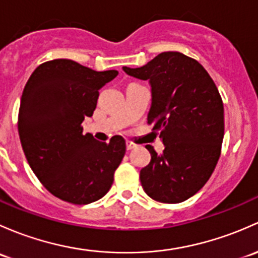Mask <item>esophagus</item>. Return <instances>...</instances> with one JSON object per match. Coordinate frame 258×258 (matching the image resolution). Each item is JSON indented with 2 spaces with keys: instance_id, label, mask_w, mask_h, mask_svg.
<instances>
[{
  "instance_id": "esophagus-1",
  "label": "esophagus",
  "mask_w": 258,
  "mask_h": 258,
  "mask_svg": "<svg viewBox=\"0 0 258 258\" xmlns=\"http://www.w3.org/2000/svg\"><path fill=\"white\" fill-rule=\"evenodd\" d=\"M138 145L133 142H126V149L128 150H133V149H137Z\"/></svg>"
}]
</instances>
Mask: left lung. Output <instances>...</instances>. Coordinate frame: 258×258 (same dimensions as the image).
I'll list each match as a JSON object with an SVG mask.
<instances>
[{
	"mask_svg": "<svg viewBox=\"0 0 258 258\" xmlns=\"http://www.w3.org/2000/svg\"><path fill=\"white\" fill-rule=\"evenodd\" d=\"M123 70L150 83L148 124L165 145L163 154L147 147L151 160L140 170L142 186L159 203H182L208 182L221 154L219 89L198 60L180 52H163L143 67Z\"/></svg>",
	"mask_w": 258,
	"mask_h": 258,
	"instance_id": "1",
	"label": "left lung"
}]
</instances>
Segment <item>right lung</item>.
I'll list each match as a JSON object with an SVG mask.
<instances>
[{
    "mask_svg": "<svg viewBox=\"0 0 258 258\" xmlns=\"http://www.w3.org/2000/svg\"><path fill=\"white\" fill-rule=\"evenodd\" d=\"M118 76L71 59H53L31 74L21 98L18 134L31 169L55 198L86 205L109 191L125 154V140L109 143L83 134L86 116L97 107L99 89Z\"/></svg>",
    "mask_w": 258,
    "mask_h": 258,
    "instance_id": "add662e5",
    "label": "right lung"
}]
</instances>
